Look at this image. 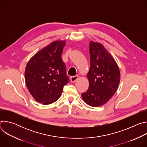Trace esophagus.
Wrapping results in <instances>:
<instances>
[{
  "label": "esophagus",
  "mask_w": 147,
  "mask_h": 147,
  "mask_svg": "<svg viewBox=\"0 0 147 147\" xmlns=\"http://www.w3.org/2000/svg\"><path fill=\"white\" fill-rule=\"evenodd\" d=\"M78 75H76V76H71L70 77V81H71V82H75L78 79Z\"/></svg>",
  "instance_id": "esophagus-1"
}]
</instances>
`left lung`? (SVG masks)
Instances as JSON below:
<instances>
[{
    "label": "left lung",
    "instance_id": "left-lung-1",
    "mask_svg": "<svg viewBox=\"0 0 147 147\" xmlns=\"http://www.w3.org/2000/svg\"><path fill=\"white\" fill-rule=\"evenodd\" d=\"M90 53L91 65L87 74L90 84L81 96L88 105L99 107L108 102L117 91L120 70L115 59L101 44L91 41Z\"/></svg>",
    "mask_w": 147,
    "mask_h": 147
}]
</instances>
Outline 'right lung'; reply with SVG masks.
I'll return each mask as SVG.
<instances>
[{
  "label": "right lung",
  "mask_w": 147,
  "mask_h": 147,
  "mask_svg": "<svg viewBox=\"0 0 147 147\" xmlns=\"http://www.w3.org/2000/svg\"><path fill=\"white\" fill-rule=\"evenodd\" d=\"M65 41L57 40L37 52L28 61L25 70L27 88L38 102L49 105L60 96L69 82L66 67L61 59Z\"/></svg>",
  "instance_id": "obj_1"
}]
</instances>
